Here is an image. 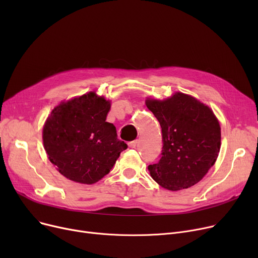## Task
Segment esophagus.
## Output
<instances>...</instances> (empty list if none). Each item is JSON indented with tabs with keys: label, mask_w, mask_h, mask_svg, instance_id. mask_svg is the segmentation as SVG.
<instances>
[{
	"label": "esophagus",
	"mask_w": 258,
	"mask_h": 258,
	"mask_svg": "<svg viewBox=\"0 0 258 258\" xmlns=\"http://www.w3.org/2000/svg\"><path fill=\"white\" fill-rule=\"evenodd\" d=\"M138 144V140H135V141H132V142H128V147L130 148H135L137 146Z\"/></svg>",
	"instance_id": "obj_1"
}]
</instances>
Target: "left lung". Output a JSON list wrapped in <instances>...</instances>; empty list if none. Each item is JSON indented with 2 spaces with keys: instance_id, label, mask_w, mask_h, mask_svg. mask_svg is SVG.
Here are the masks:
<instances>
[{
  "instance_id": "left-lung-1",
  "label": "left lung",
  "mask_w": 258,
  "mask_h": 258,
  "mask_svg": "<svg viewBox=\"0 0 258 258\" xmlns=\"http://www.w3.org/2000/svg\"><path fill=\"white\" fill-rule=\"evenodd\" d=\"M162 130V153L148 165L152 178L177 191L200 182L218 159L221 127L210 108L196 98L175 93L168 99L146 100Z\"/></svg>"
}]
</instances>
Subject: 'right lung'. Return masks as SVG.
<instances>
[{
  "instance_id": "obj_1",
  "label": "right lung",
  "mask_w": 258,
  "mask_h": 258,
  "mask_svg": "<svg viewBox=\"0 0 258 258\" xmlns=\"http://www.w3.org/2000/svg\"><path fill=\"white\" fill-rule=\"evenodd\" d=\"M110 101L94 92L61 102L51 112L43 141L51 163L67 179L93 184L111 171L126 143L105 121Z\"/></svg>"
}]
</instances>
